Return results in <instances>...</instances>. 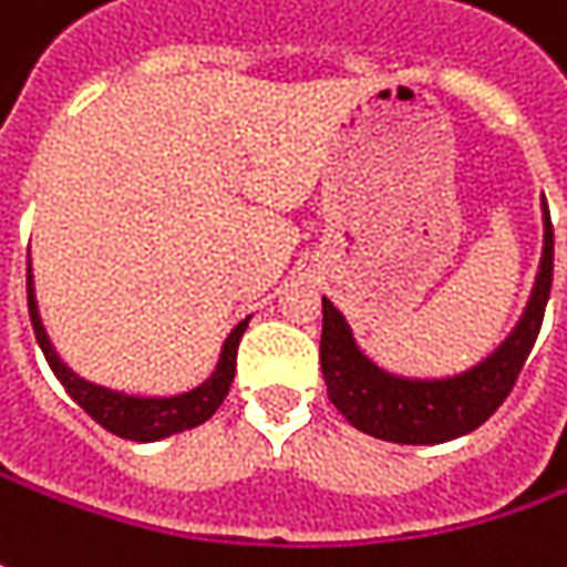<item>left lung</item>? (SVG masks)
<instances>
[{
    "mask_svg": "<svg viewBox=\"0 0 567 567\" xmlns=\"http://www.w3.org/2000/svg\"><path fill=\"white\" fill-rule=\"evenodd\" d=\"M553 218L543 203V257L517 327L480 364L451 378L390 374L358 349L349 320L323 298L320 368L330 403L358 431L393 444H444L476 431L507 400L543 327L553 291Z\"/></svg>",
    "mask_w": 567,
    "mask_h": 567,
    "instance_id": "1",
    "label": "left lung"
}]
</instances>
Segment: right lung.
Segmentation results:
<instances>
[{"mask_svg":"<svg viewBox=\"0 0 567 567\" xmlns=\"http://www.w3.org/2000/svg\"><path fill=\"white\" fill-rule=\"evenodd\" d=\"M28 310H31V323H34V336H38V346L47 364L53 368V374L60 378L65 386V393L85 409L87 415L104 425V429L116 434V437H126V441H161V437H171L177 431L196 429L203 425L206 419L215 415V409L221 406V400L228 396L231 381H235V364H237V346H240V336L247 330L250 317L240 320L235 330L228 332L225 346H221V355L218 364L206 381L186 393L177 396H130V393H120L111 386H101V383H91L85 378H79L53 349L50 336L43 330V320H40L38 298H34V276H31V262H28Z\"/></svg>","mask_w":567,"mask_h":567,"instance_id":"1","label":"right lung"}]
</instances>
